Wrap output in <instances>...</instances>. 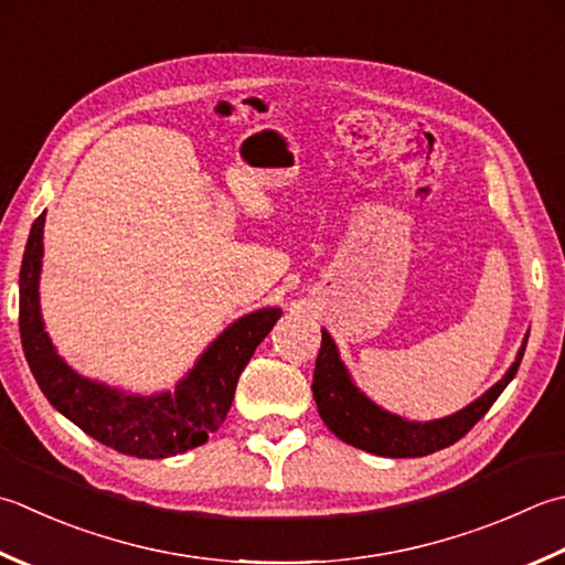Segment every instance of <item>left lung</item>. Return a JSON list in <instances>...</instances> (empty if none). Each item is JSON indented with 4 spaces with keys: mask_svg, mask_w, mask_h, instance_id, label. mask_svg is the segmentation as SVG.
<instances>
[{
    "mask_svg": "<svg viewBox=\"0 0 565 565\" xmlns=\"http://www.w3.org/2000/svg\"><path fill=\"white\" fill-rule=\"evenodd\" d=\"M524 350L526 342L522 350H519L516 362L512 364L510 372H507L490 392H484L478 402H472L470 406L462 408V412L448 418H438V422L428 424H414L384 412L377 404H372L367 396L350 382V374L342 367V362L338 358L335 342L330 340V335L323 330L311 390L320 418H323V424L333 430L340 440L384 458H422L456 444V440L466 436L468 430L490 412L497 396H500L504 392V386L514 380L519 362L524 358Z\"/></svg>",
    "mask_w": 565,
    "mask_h": 565,
    "instance_id": "left-lung-1",
    "label": "left lung"
}]
</instances>
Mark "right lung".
Listing matches in <instances>:
<instances>
[{
  "mask_svg": "<svg viewBox=\"0 0 565 565\" xmlns=\"http://www.w3.org/2000/svg\"><path fill=\"white\" fill-rule=\"evenodd\" d=\"M43 220L46 213L33 220L19 271L21 348L41 392L87 436L125 456L169 458L203 446L207 436L223 426L239 374L279 320V308H262L232 323L173 394L127 396L73 372L55 355L43 330L39 308Z\"/></svg>",
  "mask_w": 565,
  "mask_h": 565,
  "instance_id": "1",
  "label": "right lung"
}]
</instances>
